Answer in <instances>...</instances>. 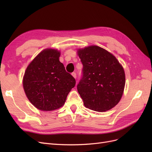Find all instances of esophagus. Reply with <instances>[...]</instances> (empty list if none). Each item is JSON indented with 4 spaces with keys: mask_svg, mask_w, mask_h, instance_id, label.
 <instances>
[{
    "mask_svg": "<svg viewBox=\"0 0 152 152\" xmlns=\"http://www.w3.org/2000/svg\"><path fill=\"white\" fill-rule=\"evenodd\" d=\"M72 75L73 76V77L74 78V79H76V77H77V75H76V73H75V72H73V73H72Z\"/></svg>",
    "mask_w": 152,
    "mask_h": 152,
    "instance_id": "obj_1",
    "label": "esophagus"
}]
</instances>
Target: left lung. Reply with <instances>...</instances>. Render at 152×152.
<instances>
[{"label":"left lung","mask_w":152,"mask_h":152,"mask_svg":"<svg viewBox=\"0 0 152 152\" xmlns=\"http://www.w3.org/2000/svg\"><path fill=\"white\" fill-rule=\"evenodd\" d=\"M83 77L77 91L84 106L96 112L112 109L120 102L126 84L124 68L113 54L98 45L77 49Z\"/></svg>","instance_id":"left-lung-1"}]
</instances>
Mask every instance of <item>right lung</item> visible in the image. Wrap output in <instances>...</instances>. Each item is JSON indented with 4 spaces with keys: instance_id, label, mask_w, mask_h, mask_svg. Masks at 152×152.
<instances>
[{
    "instance_id": "obj_1",
    "label": "right lung",
    "mask_w": 152,
    "mask_h": 152,
    "mask_svg": "<svg viewBox=\"0 0 152 152\" xmlns=\"http://www.w3.org/2000/svg\"><path fill=\"white\" fill-rule=\"evenodd\" d=\"M60 55V50L56 49H44L29 63L23 78L27 98L42 111L62 107L76 83L59 61Z\"/></svg>"
}]
</instances>
